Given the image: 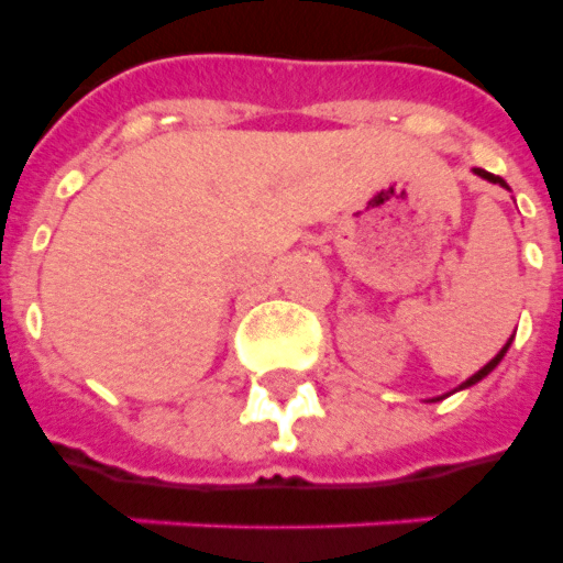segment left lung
Returning <instances> with one entry per match:
<instances>
[{"label":"left lung","mask_w":563,"mask_h":563,"mask_svg":"<svg viewBox=\"0 0 563 563\" xmlns=\"http://www.w3.org/2000/svg\"><path fill=\"white\" fill-rule=\"evenodd\" d=\"M476 175H479V178H485V180H490V184H499V187H506V180H503V178H497V175H490V172H485V169H476ZM508 344H511V339H508V342H506V347H503V351H499L497 356H494V360H490L488 365H485V368H479V371H476V374H473L471 379H464V383H462V388H471V385H476V383H479V379H485V376H488L490 371L497 368L499 362H503V356H506Z\"/></svg>","instance_id":"left-lung-1"}]
</instances>
